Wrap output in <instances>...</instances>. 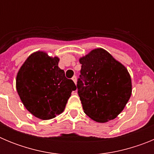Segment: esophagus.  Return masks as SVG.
<instances>
[{
	"instance_id": "34e87169",
	"label": "esophagus",
	"mask_w": 154,
	"mask_h": 154,
	"mask_svg": "<svg viewBox=\"0 0 154 154\" xmlns=\"http://www.w3.org/2000/svg\"><path fill=\"white\" fill-rule=\"evenodd\" d=\"M72 79L73 80V82H74L75 84V85H76V83H77V78H76V76H73Z\"/></svg>"
}]
</instances>
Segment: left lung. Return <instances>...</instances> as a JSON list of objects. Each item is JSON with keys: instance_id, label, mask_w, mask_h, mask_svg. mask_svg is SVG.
Returning a JSON list of instances; mask_svg holds the SVG:
<instances>
[{"instance_id": "1", "label": "left lung", "mask_w": 154, "mask_h": 154, "mask_svg": "<svg viewBox=\"0 0 154 154\" xmlns=\"http://www.w3.org/2000/svg\"><path fill=\"white\" fill-rule=\"evenodd\" d=\"M79 62L81 75L77 88L84 112L97 123L117 117L132 95L127 69L101 48L81 57Z\"/></svg>"}]
</instances>
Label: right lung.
<instances>
[{"label": "right lung", "mask_w": 154, "mask_h": 154, "mask_svg": "<svg viewBox=\"0 0 154 154\" xmlns=\"http://www.w3.org/2000/svg\"><path fill=\"white\" fill-rule=\"evenodd\" d=\"M59 58L43 51L33 52L19 69L16 89L25 108L35 117L47 120L64 111L76 85L58 67Z\"/></svg>", "instance_id": "right-lung-1"}]
</instances>
